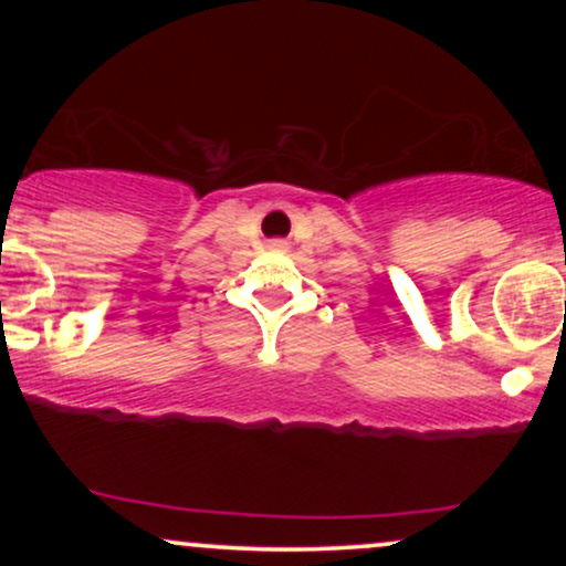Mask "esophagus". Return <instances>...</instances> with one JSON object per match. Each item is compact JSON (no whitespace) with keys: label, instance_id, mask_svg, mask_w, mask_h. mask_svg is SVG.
<instances>
[{"label":"esophagus","instance_id":"esophagus-1","mask_svg":"<svg viewBox=\"0 0 566 566\" xmlns=\"http://www.w3.org/2000/svg\"><path fill=\"white\" fill-rule=\"evenodd\" d=\"M276 247H279V244H276Z\"/></svg>","mask_w":566,"mask_h":566}]
</instances>
